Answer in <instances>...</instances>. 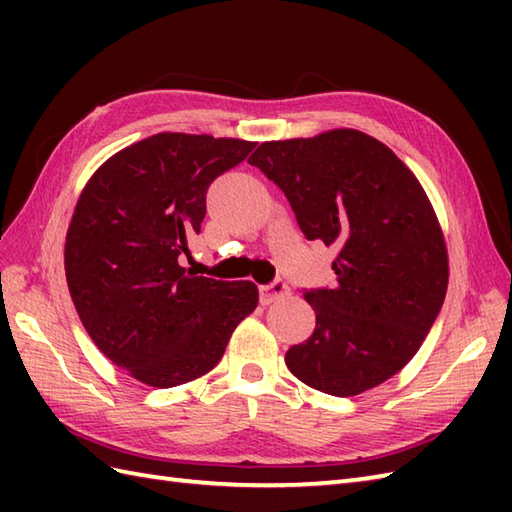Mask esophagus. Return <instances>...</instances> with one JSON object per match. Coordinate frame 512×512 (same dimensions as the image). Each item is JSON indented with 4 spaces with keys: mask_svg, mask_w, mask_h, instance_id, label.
Listing matches in <instances>:
<instances>
[{
    "mask_svg": "<svg viewBox=\"0 0 512 512\" xmlns=\"http://www.w3.org/2000/svg\"><path fill=\"white\" fill-rule=\"evenodd\" d=\"M290 295V288L284 279H273L266 286H259V299H262L264 306L273 303L277 299H284Z\"/></svg>",
    "mask_w": 512,
    "mask_h": 512,
    "instance_id": "obj_1",
    "label": "esophagus"
}]
</instances>
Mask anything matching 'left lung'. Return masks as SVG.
Wrapping results in <instances>:
<instances>
[{"mask_svg": "<svg viewBox=\"0 0 512 512\" xmlns=\"http://www.w3.org/2000/svg\"><path fill=\"white\" fill-rule=\"evenodd\" d=\"M248 162L286 193L306 239L336 248V284L303 290L317 328L286 352L288 369L330 396L385 383L420 350L447 295V246L427 193L356 129L264 143Z\"/></svg>", "mask_w": 512, "mask_h": 512, "instance_id": "8db88e82", "label": "left lung"}]
</instances>
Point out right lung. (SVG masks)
<instances>
[{
  "mask_svg": "<svg viewBox=\"0 0 512 512\" xmlns=\"http://www.w3.org/2000/svg\"><path fill=\"white\" fill-rule=\"evenodd\" d=\"M255 143L156 134L118 151L83 189L65 237V277L83 328L129 376L176 387L220 363L257 308L253 281L180 266L200 233L206 191Z\"/></svg>",
  "mask_w": 512,
  "mask_h": 512,
  "instance_id": "obj_1",
  "label": "right lung"
}]
</instances>
